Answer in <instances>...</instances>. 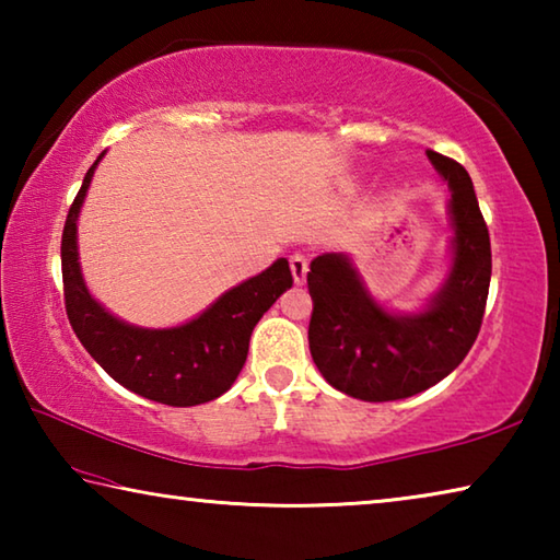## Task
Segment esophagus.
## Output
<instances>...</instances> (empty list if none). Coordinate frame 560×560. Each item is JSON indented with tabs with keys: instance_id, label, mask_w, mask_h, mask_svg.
I'll list each match as a JSON object with an SVG mask.
<instances>
[{
	"instance_id": "34e87169",
	"label": "esophagus",
	"mask_w": 560,
	"mask_h": 560,
	"mask_svg": "<svg viewBox=\"0 0 560 560\" xmlns=\"http://www.w3.org/2000/svg\"><path fill=\"white\" fill-rule=\"evenodd\" d=\"M291 273H293V281L303 283L306 281V273H308V257L306 254H291Z\"/></svg>"
}]
</instances>
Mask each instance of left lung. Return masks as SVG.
I'll return each instance as SVG.
<instances>
[{"label": "left lung", "instance_id": "left-lung-1", "mask_svg": "<svg viewBox=\"0 0 560 560\" xmlns=\"http://www.w3.org/2000/svg\"><path fill=\"white\" fill-rule=\"evenodd\" d=\"M452 189V269L420 314H390L365 291L346 254L311 261L314 314L308 348L320 375L365 402L402 400L447 377L479 336L485 318L491 244L467 170L428 150Z\"/></svg>", "mask_w": 560, "mask_h": 560}]
</instances>
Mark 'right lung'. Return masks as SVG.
Instances as JSON below:
<instances>
[{"mask_svg": "<svg viewBox=\"0 0 560 560\" xmlns=\"http://www.w3.org/2000/svg\"><path fill=\"white\" fill-rule=\"evenodd\" d=\"M101 158L83 177L79 195L66 214L61 236L63 301L73 334L113 381L136 395L173 407L210 402L230 390L249 353L254 326L273 301L291 289L289 261L277 259L259 277L222 293L189 324L175 328L122 324L89 293L75 244V220Z\"/></svg>", "mask_w": 560, "mask_h": 560, "instance_id": "add662e5", "label": "right lung"}]
</instances>
